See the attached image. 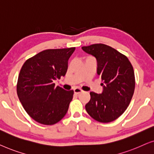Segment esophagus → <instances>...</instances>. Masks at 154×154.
I'll list each match as a JSON object with an SVG mask.
<instances>
[{
  "instance_id": "34e87169",
  "label": "esophagus",
  "mask_w": 154,
  "mask_h": 154,
  "mask_svg": "<svg viewBox=\"0 0 154 154\" xmlns=\"http://www.w3.org/2000/svg\"><path fill=\"white\" fill-rule=\"evenodd\" d=\"M74 92L75 94H81V93L83 92V90H82L81 88H75L74 89Z\"/></svg>"
}]
</instances>
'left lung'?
I'll return each instance as SVG.
<instances>
[{"label": "left lung", "instance_id": "1", "mask_svg": "<svg viewBox=\"0 0 154 154\" xmlns=\"http://www.w3.org/2000/svg\"><path fill=\"white\" fill-rule=\"evenodd\" d=\"M82 48L96 58L97 73L103 81L101 94L90 93L86 112L98 122H112L125 111L133 98L135 86L133 67L126 56L108 45L99 43Z\"/></svg>", "mask_w": 154, "mask_h": 154}]
</instances>
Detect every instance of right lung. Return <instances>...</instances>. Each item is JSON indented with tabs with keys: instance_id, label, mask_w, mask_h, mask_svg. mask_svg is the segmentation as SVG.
Returning <instances> with one entry per match:
<instances>
[{
	"instance_id": "right-lung-1",
	"label": "right lung",
	"mask_w": 154,
	"mask_h": 154,
	"mask_svg": "<svg viewBox=\"0 0 154 154\" xmlns=\"http://www.w3.org/2000/svg\"><path fill=\"white\" fill-rule=\"evenodd\" d=\"M75 47L46 49L26 60L17 84V93L25 111L37 122L54 125L64 117L74 91L56 86L65 76Z\"/></svg>"
}]
</instances>
